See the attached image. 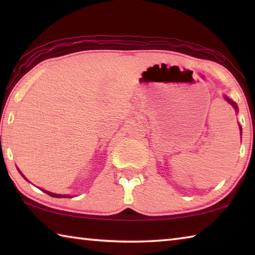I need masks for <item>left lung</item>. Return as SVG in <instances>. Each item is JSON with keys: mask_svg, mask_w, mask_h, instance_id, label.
Returning a JSON list of instances; mask_svg holds the SVG:
<instances>
[{"mask_svg": "<svg viewBox=\"0 0 255 255\" xmlns=\"http://www.w3.org/2000/svg\"><path fill=\"white\" fill-rule=\"evenodd\" d=\"M226 100H227L228 102H230V103H231V105H232L233 107H234V108H235V109L237 110V106L235 105V103H234V102H233V101H231V100H230V99H228V98H226ZM241 130H242V128H241Z\"/></svg>", "mask_w": 255, "mask_h": 255, "instance_id": "obj_1", "label": "left lung"}]
</instances>
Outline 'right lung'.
Segmentation results:
<instances>
[{
    "instance_id": "add662e5",
    "label": "right lung",
    "mask_w": 255,
    "mask_h": 255,
    "mask_svg": "<svg viewBox=\"0 0 255 255\" xmlns=\"http://www.w3.org/2000/svg\"><path fill=\"white\" fill-rule=\"evenodd\" d=\"M44 192H46L47 195H49L51 197H55V198H66L67 197V196H63V195H56V193H51L49 191H44Z\"/></svg>"
}]
</instances>
